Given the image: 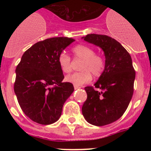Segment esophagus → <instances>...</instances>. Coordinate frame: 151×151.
<instances>
[{"label": "esophagus", "instance_id": "34e87169", "mask_svg": "<svg viewBox=\"0 0 151 151\" xmlns=\"http://www.w3.org/2000/svg\"><path fill=\"white\" fill-rule=\"evenodd\" d=\"M74 88L75 89H78V88H80V87H79V86H78V85H74Z\"/></svg>", "mask_w": 151, "mask_h": 151}]
</instances>
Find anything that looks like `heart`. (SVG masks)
I'll list each match as a JSON object with an SVG mask.
<instances>
[{
    "instance_id": "1",
    "label": "heart",
    "mask_w": 151,
    "mask_h": 151,
    "mask_svg": "<svg viewBox=\"0 0 151 151\" xmlns=\"http://www.w3.org/2000/svg\"><path fill=\"white\" fill-rule=\"evenodd\" d=\"M75 58L83 60L81 65L82 72L74 73L66 76V82L76 85H82L88 83L94 77H99L105 69V60L100 54H95L93 47L85 45H78L73 48ZM58 64L63 73H70L73 68L72 60L65 53H61L58 57Z\"/></svg>"
}]
</instances>
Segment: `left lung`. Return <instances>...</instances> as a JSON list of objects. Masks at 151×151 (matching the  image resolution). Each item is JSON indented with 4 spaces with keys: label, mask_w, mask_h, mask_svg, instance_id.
I'll return each instance as SVG.
<instances>
[{
    "label": "left lung",
    "mask_w": 151,
    "mask_h": 151,
    "mask_svg": "<svg viewBox=\"0 0 151 151\" xmlns=\"http://www.w3.org/2000/svg\"><path fill=\"white\" fill-rule=\"evenodd\" d=\"M82 38L100 47L106 58L104 71L94 87L85 88L87 99L82 108L88 122L103 126L119 119L128 108L134 92L135 71L129 52L114 38L97 34Z\"/></svg>",
    "instance_id": "1"
}]
</instances>
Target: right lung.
Listing matches in <instances>:
<instances>
[{"label": "right lung", "mask_w": 151, "mask_h": 151, "mask_svg": "<svg viewBox=\"0 0 151 151\" xmlns=\"http://www.w3.org/2000/svg\"><path fill=\"white\" fill-rule=\"evenodd\" d=\"M73 41L67 37L38 41L24 53L17 65L14 92L23 113L37 123L57 122L74 91L73 84L63 82L64 76L57 60Z\"/></svg>", "instance_id": "obj_1"}]
</instances>
